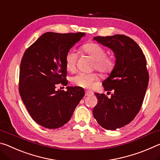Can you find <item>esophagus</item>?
Segmentation results:
<instances>
[{
    "mask_svg": "<svg viewBox=\"0 0 160 160\" xmlns=\"http://www.w3.org/2000/svg\"><path fill=\"white\" fill-rule=\"evenodd\" d=\"M92 94V92L91 91H85V96H90Z\"/></svg>",
    "mask_w": 160,
    "mask_h": 160,
    "instance_id": "34e87169",
    "label": "esophagus"
}]
</instances>
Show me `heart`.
Instances as JSON below:
<instances>
[{
  "label": "heart",
  "mask_w": 160,
  "mask_h": 160,
  "mask_svg": "<svg viewBox=\"0 0 160 160\" xmlns=\"http://www.w3.org/2000/svg\"><path fill=\"white\" fill-rule=\"evenodd\" d=\"M83 52L88 54L94 61V68L102 74H109L115 67V61L112 57L107 56V51L102 46L97 43L90 42L84 44L82 47ZM78 61V53L74 49L68 51L65 63L66 67L69 71H73L76 68ZM97 80L95 73L79 72L72 78L71 81L75 85L85 88H90L94 82Z\"/></svg>",
  "instance_id": "heart-1"
}]
</instances>
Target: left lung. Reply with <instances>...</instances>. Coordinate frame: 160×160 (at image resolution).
I'll return each instance as SVG.
<instances>
[{"instance_id": "obj_1", "label": "left lung", "mask_w": 160, "mask_h": 160, "mask_svg": "<svg viewBox=\"0 0 160 160\" xmlns=\"http://www.w3.org/2000/svg\"><path fill=\"white\" fill-rule=\"evenodd\" d=\"M99 44L113 51L115 67L102 82L104 94L94 93L98 102L93 115L102 128L116 130L133 120L141 108L147 90L149 74L146 59L141 48L131 38L123 34L94 37Z\"/></svg>"}]
</instances>
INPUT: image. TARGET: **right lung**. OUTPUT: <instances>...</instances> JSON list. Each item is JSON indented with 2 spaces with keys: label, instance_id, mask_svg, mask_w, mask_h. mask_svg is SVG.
<instances>
[{
  "label": "right lung",
  "instance_id": "obj_1",
  "mask_svg": "<svg viewBox=\"0 0 160 160\" xmlns=\"http://www.w3.org/2000/svg\"><path fill=\"white\" fill-rule=\"evenodd\" d=\"M85 35L84 32L59 34L46 32L24 53L20 63L19 91L33 120L49 129L68 122L85 95L78 87L66 86L65 57L68 51Z\"/></svg>",
  "mask_w": 160,
  "mask_h": 160
}]
</instances>
